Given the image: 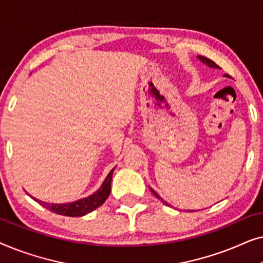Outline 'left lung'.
Returning a JSON list of instances; mask_svg holds the SVG:
<instances>
[{
	"label": "left lung",
	"instance_id": "obj_1",
	"mask_svg": "<svg viewBox=\"0 0 263 263\" xmlns=\"http://www.w3.org/2000/svg\"><path fill=\"white\" fill-rule=\"evenodd\" d=\"M199 60H200L201 62H202V63L206 64V66H208V67H211V68H219V67H218V64H215V63L213 62V61L210 60V59H207V57H204V56H199ZM151 192H152V193L154 194V195H156V196L158 197V199H160L161 201H163V203L167 204V202H165V201H164L163 199H161V197H160L159 195H158V194H157L156 192H154L153 189H151ZM190 212H193V211H190Z\"/></svg>",
	"mask_w": 263,
	"mask_h": 263
}]
</instances>
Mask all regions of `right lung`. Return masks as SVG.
<instances>
[{
    "label": "right lung",
    "mask_w": 263,
    "mask_h": 263,
    "mask_svg": "<svg viewBox=\"0 0 263 263\" xmlns=\"http://www.w3.org/2000/svg\"><path fill=\"white\" fill-rule=\"evenodd\" d=\"M115 167L109 172V175L106 176L105 181L103 182V184L100 185V188L97 190L96 193H93L92 195L88 197H84L74 202H68V203H49L41 201L35 197H31L34 201H37L39 204H42L43 207H45L46 210L53 212V213L60 214V215H66V217H82L87 213H91L92 211H95L96 208L105 202V200L109 197L111 192V179H112Z\"/></svg>",
    "instance_id": "add662e5"
}]
</instances>
